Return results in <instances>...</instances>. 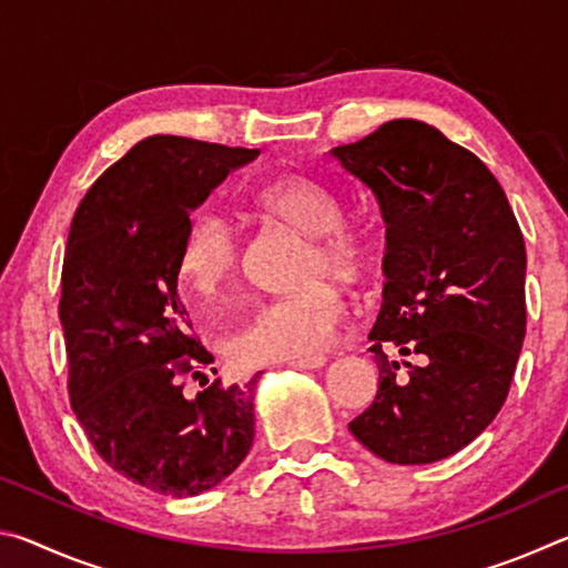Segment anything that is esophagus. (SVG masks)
<instances>
[{"mask_svg": "<svg viewBox=\"0 0 568 568\" xmlns=\"http://www.w3.org/2000/svg\"><path fill=\"white\" fill-rule=\"evenodd\" d=\"M325 355H311V358H297V361H287L285 365H291V368H297V371H313V368H321V365H325Z\"/></svg>", "mask_w": 568, "mask_h": 568, "instance_id": "34e87169", "label": "esophagus"}]
</instances>
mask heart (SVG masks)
<instances>
[{"label":"heart","instance_id":"1","mask_svg":"<svg viewBox=\"0 0 568 568\" xmlns=\"http://www.w3.org/2000/svg\"><path fill=\"white\" fill-rule=\"evenodd\" d=\"M253 203L261 213L307 237L297 275L305 285L293 295L257 305L230 338V355L247 368L311 358L331 343L345 311L333 277L361 281L371 267V240L358 225L343 223L338 195L311 178H275L253 192ZM237 267L240 245L233 227L213 213L192 217L178 253L182 287L195 297H215L233 283Z\"/></svg>","mask_w":568,"mask_h":568}]
</instances>
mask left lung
<instances>
[{
  "instance_id": "obj_1",
  "label": "left lung",
  "mask_w": 568,
  "mask_h": 568,
  "mask_svg": "<svg viewBox=\"0 0 568 568\" xmlns=\"http://www.w3.org/2000/svg\"><path fill=\"white\" fill-rule=\"evenodd\" d=\"M331 158L386 223L378 393L348 428L388 464H434L468 446L511 388L526 335L521 227L491 170L426 122L390 120Z\"/></svg>"
}]
</instances>
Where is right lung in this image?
I'll use <instances>...</instances> for the list:
<instances>
[{
	"instance_id": "1",
	"label": "right lung",
	"mask_w": 568,
	"mask_h": 568,
	"mask_svg": "<svg viewBox=\"0 0 568 568\" xmlns=\"http://www.w3.org/2000/svg\"><path fill=\"white\" fill-rule=\"evenodd\" d=\"M255 158L152 134L94 180L72 217L60 297L72 410L104 464L155 494H203L253 446L257 373L185 393L213 355L190 331L178 253L190 210Z\"/></svg>"
}]
</instances>
